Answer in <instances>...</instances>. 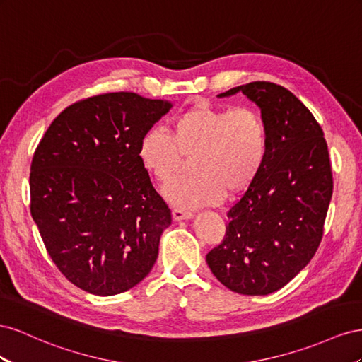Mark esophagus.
<instances>
[{
	"label": "esophagus",
	"mask_w": 362,
	"mask_h": 362,
	"mask_svg": "<svg viewBox=\"0 0 362 362\" xmlns=\"http://www.w3.org/2000/svg\"><path fill=\"white\" fill-rule=\"evenodd\" d=\"M173 218H174L175 221L189 220V218H192V212L183 211V209H174V211H173Z\"/></svg>",
	"instance_id": "34e87169"
}]
</instances>
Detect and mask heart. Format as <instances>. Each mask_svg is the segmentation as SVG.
Segmentation results:
<instances>
[{"label": "heart", "mask_w": 362, "mask_h": 362, "mask_svg": "<svg viewBox=\"0 0 362 362\" xmlns=\"http://www.w3.org/2000/svg\"><path fill=\"white\" fill-rule=\"evenodd\" d=\"M191 158L188 179L165 189L182 209L220 203L224 194L241 192L257 177L267 156V127L250 107L226 109L195 103L173 121L171 133L147 130L138 144L139 162L159 183H170Z\"/></svg>", "instance_id": "1"}]
</instances>
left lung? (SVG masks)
Segmentation results:
<instances>
[{"instance_id":"obj_1","label":"left lung","mask_w":362,"mask_h":362,"mask_svg":"<svg viewBox=\"0 0 362 362\" xmlns=\"http://www.w3.org/2000/svg\"><path fill=\"white\" fill-rule=\"evenodd\" d=\"M238 92L261 109L267 156L255 182L227 212L224 240L206 255V262L229 290L267 296L315 255L332 199V170L322 127L293 92L252 81L216 97Z\"/></svg>"}]
</instances>
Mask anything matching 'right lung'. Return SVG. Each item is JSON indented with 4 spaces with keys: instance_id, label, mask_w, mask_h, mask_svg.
Listing matches in <instances>:
<instances>
[{
    "instance_id": "obj_1",
    "label": "right lung",
    "mask_w": 362,
    "mask_h": 362,
    "mask_svg": "<svg viewBox=\"0 0 362 362\" xmlns=\"http://www.w3.org/2000/svg\"><path fill=\"white\" fill-rule=\"evenodd\" d=\"M173 103L110 92L74 103L51 122L30 167V211L69 282L115 296L158 259L171 211L138 158L141 136Z\"/></svg>"
}]
</instances>
